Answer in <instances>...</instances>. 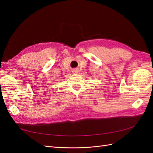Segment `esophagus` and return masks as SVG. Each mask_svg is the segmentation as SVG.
Masks as SVG:
<instances>
[{"label": "esophagus", "mask_w": 153, "mask_h": 153, "mask_svg": "<svg viewBox=\"0 0 153 153\" xmlns=\"http://www.w3.org/2000/svg\"><path fill=\"white\" fill-rule=\"evenodd\" d=\"M72 72H73V73H78V70L77 69H73Z\"/></svg>", "instance_id": "obj_1"}]
</instances>
